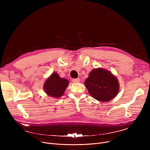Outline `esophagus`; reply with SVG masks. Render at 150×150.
Segmentation results:
<instances>
[{"instance_id": "34e87169", "label": "esophagus", "mask_w": 150, "mask_h": 150, "mask_svg": "<svg viewBox=\"0 0 150 150\" xmlns=\"http://www.w3.org/2000/svg\"><path fill=\"white\" fill-rule=\"evenodd\" d=\"M72 81L74 83H79L80 81V78H74V79L72 80Z\"/></svg>"}]
</instances>
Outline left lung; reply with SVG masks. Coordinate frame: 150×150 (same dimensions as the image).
<instances>
[{"label": "left lung", "mask_w": 150, "mask_h": 150, "mask_svg": "<svg viewBox=\"0 0 150 150\" xmlns=\"http://www.w3.org/2000/svg\"><path fill=\"white\" fill-rule=\"evenodd\" d=\"M84 84L90 95L100 101L106 102L112 100L119 90L116 77L109 71L101 68L91 71Z\"/></svg>", "instance_id": "1"}]
</instances>
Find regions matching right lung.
Listing matches in <instances>:
<instances>
[{"instance_id": "1", "label": "right lung", "mask_w": 150, "mask_h": 150, "mask_svg": "<svg viewBox=\"0 0 150 150\" xmlns=\"http://www.w3.org/2000/svg\"><path fill=\"white\" fill-rule=\"evenodd\" d=\"M69 81L62 78L54 72L47 79L44 85L45 93L52 97L59 98L61 97L67 87Z\"/></svg>"}]
</instances>
